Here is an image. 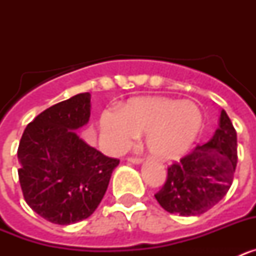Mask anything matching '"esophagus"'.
I'll return each mask as SVG.
<instances>
[{
	"instance_id": "1",
	"label": "esophagus",
	"mask_w": 256,
	"mask_h": 256,
	"mask_svg": "<svg viewBox=\"0 0 256 256\" xmlns=\"http://www.w3.org/2000/svg\"><path fill=\"white\" fill-rule=\"evenodd\" d=\"M128 162H133V164H140V162H142V159L141 158H136V156H130Z\"/></svg>"
}]
</instances>
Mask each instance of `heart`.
Wrapping results in <instances>:
<instances>
[{"mask_svg": "<svg viewBox=\"0 0 256 256\" xmlns=\"http://www.w3.org/2000/svg\"><path fill=\"white\" fill-rule=\"evenodd\" d=\"M202 124L198 106L191 101L166 97H138L120 108H106L100 116L101 140L106 150L122 152L140 133L146 132V146L162 160L176 159L195 141Z\"/></svg>", "mask_w": 256, "mask_h": 256, "instance_id": "1", "label": "heart"}]
</instances>
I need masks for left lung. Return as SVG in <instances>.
<instances>
[{"label":"left lung","instance_id":"left-lung-1","mask_svg":"<svg viewBox=\"0 0 256 256\" xmlns=\"http://www.w3.org/2000/svg\"><path fill=\"white\" fill-rule=\"evenodd\" d=\"M237 166V133L224 110L216 134L196 144L168 166L164 186L155 194L162 209L180 216H200L216 205L234 182Z\"/></svg>","mask_w":256,"mask_h":256}]
</instances>
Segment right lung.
<instances>
[{
    "label": "right lung",
    "instance_id": "add662e5",
    "mask_svg": "<svg viewBox=\"0 0 256 256\" xmlns=\"http://www.w3.org/2000/svg\"><path fill=\"white\" fill-rule=\"evenodd\" d=\"M90 102L91 94L86 92L46 108L26 126L18 148L24 200L55 224L91 216L119 164L76 136V130L90 119Z\"/></svg>",
    "mask_w": 256,
    "mask_h": 256
}]
</instances>
